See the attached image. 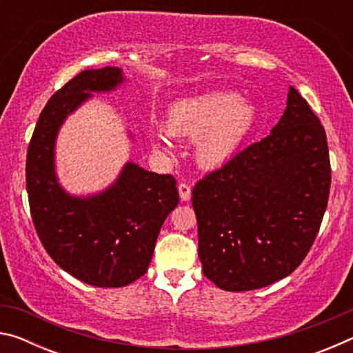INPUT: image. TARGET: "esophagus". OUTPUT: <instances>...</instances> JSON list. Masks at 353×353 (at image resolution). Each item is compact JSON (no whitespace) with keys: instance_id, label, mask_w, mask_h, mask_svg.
<instances>
[{"instance_id":"obj_1","label":"esophagus","mask_w":353,"mask_h":353,"mask_svg":"<svg viewBox=\"0 0 353 353\" xmlns=\"http://www.w3.org/2000/svg\"><path fill=\"white\" fill-rule=\"evenodd\" d=\"M179 196H181V199L182 201H190V198H191V188H190V185L188 183H185V182H182V183H179Z\"/></svg>"}]
</instances>
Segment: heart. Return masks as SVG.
<instances>
[{
  "instance_id": "obj_1",
  "label": "heart",
  "mask_w": 353,
  "mask_h": 353,
  "mask_svg": "<svg viewBox=\"0 0 353 353\" xmlns=\"http://www.w3.org/2000/svg\"><path fill=\"white\" fill-rule=\"evenodd\" d=\"M256 124L255 105L236 93L208 92L182 98L166 112L165 129L176 139L196 140V160L204 168H218L236 155ZM151 145L165 151L163 137Z\"/></svg>"
}]
</instances>
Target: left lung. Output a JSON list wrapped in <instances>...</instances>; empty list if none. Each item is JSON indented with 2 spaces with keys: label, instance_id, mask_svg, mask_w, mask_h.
Segmentation results:
<instances>
[{
  "label": "left lung",
  "instance_id": "8db88e82",
  "mask_svg": "<svg viewBox=\"0 0 353 353\" xmlns=\"http://www.w3.org/2000/svg\"><path fill=\"white\" fill-rule=\"evenodd\" d=\"M330 181L325 130L290 87L271 134L191 191L204 276L225 291L263 288L290 276L318 235Z\"/></svg>",
  "mask_w": 353,
  "mask_h": 353
}]
</instances>
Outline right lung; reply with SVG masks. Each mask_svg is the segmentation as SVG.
<instances>
[{"instance_id":"right-lung-1","label":"right lung","mask_w":353,"mask_h":353,"mask_svg":"<svg viewBox=\"0 0 353 353\" xmlns=\"http://www.w3.org/2000/svg\"><path fill=\"white\" fill-rule=\"evenodd\" d=\"M121 68L85 70L57 90L41 110L26 157L31 216L48 255L81 282L121 288L148 271L159 232L179 204L176 179L128 162L109 188L77 198L56 176L57 132L92 92H112Z\"/></svg>"}]
</instances>
